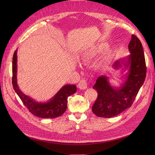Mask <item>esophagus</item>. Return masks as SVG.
I'll return each mask as SVG.
<instances>
[{"label": "esophagus", "mask_w": 155, "mask_h": 155, "mask_svg": "<svg viewBox=\"0 0 155 155\" xmlns=\"http://www.w3.org/2000/svg\"><path fill=\"white\" fill-rule=\"evenodd\" d=\"M78 87L79 88L81 89V90H84V89L87 88V81L85 80V79H81V80L79 81V84H78Z\"/></svg>", "instance_id": "34e87169"}]
</instances>
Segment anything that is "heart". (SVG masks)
Returning a JSON list of instances; mask_svg holds the SVG:
<instances>
[{
	"label": "heart",
	"mask_w": 155,
	"mask_h": 155,
	"mask_svg": "<svg viewBox=\"0 0 155 155\" xmlns=\"http://www.w3.org/2000/svg\"><path fill=\"white\" fill-rule=\"evenodd\" d=\"M100 51V48H93V49H91L90 50H87V51H85V53L84 54L83 57L85 59H91L92 58L94 55L95 54H96L97 52H99Z\"/></svg>",
	"instance_id": "1"
}]
</instances>
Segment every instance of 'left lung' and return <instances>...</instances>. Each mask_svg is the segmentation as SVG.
Wrapping results in <instances>:
<instances>
[{
  "mask_svg": "<svg viewBox=\"0 0 155 155\" xmlns=\"http://www.w3.org/2000/svg\"><path fill=\"white\" fill-rule=\"evenodd\" d=\"M128 48L130 54L125 58L116 61L113 64L115 69L127 70L125 78L122 76L125 81L120 86L111 85L109 77L106 76H100L93 86L98 95L92 110L97 116L112 118L121 113L132 105L143 85L146 76V66L142 43L136 35L131 36Z\"/></svg>",
  "mask_w": 155,
  "mask_h": 155,
  "instance_id": "obj_1",
  "label": "left lung"
}]
</instances>
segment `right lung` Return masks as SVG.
Here are the masks:
<instances>
[{
  "mask_svg": "<svg viewBox=\"0 0 155 155\" xmlns=\"http://www.w3.org/2000/svg\"><path fill=\"white\" fill-rule=\"evenodd\" d=\"M16 50L13 56L12 84L17 95L32 114L41 118H55L61 116L67 109V98L76 92L75 85H65L47 102H37L20 90L17 84V56Z\"/></svg>",
  "mask_w": 155,
  "mask_h": 155,
  "instance_id": "add662e5",
  "label": "right lung"
}]
</instances>
